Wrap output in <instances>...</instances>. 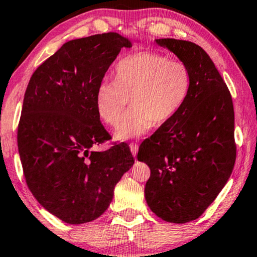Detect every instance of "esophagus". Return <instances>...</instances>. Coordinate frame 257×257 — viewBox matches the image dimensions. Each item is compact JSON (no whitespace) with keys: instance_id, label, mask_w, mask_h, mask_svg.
<instances>
[{"instance_id":"esophagus-1","label":"esophagus","mask_w":257,"mask_h":257,"mask_svg":"<svg viewBox=\"0 0 257 257\" xmlns=\"http://www.w3.org/2000/svg\"><path fill=\"white\" fill-rule=\"evenodd\" d=\"M138 145H137V144H135V143H132V144H130V150H131V153L133 154V157H136L137 156V152H138Z\"/></svg>"}]
</instances>
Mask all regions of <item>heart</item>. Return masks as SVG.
<instances>
[{
    "label": "heart",
    "instance_id": "b5f03b06",
    "mask_svg": "<svg viewBox=\"0 0 257 257\" xmlns=\"http://www.w3.org/2000/svg\"><path fill=\"white\" fill-rule=\"evenodd\" d=\"M192 75L181 61L152 51H140L120 59L114 80H101L96 90L97 113L110 126H117L128 99L126 112L115 132L118 140L139 138L153 124L170 121L188 99Z\"/></svg>",
    "mask_w": 257,
    "mask_h": 257
}]
</instances>
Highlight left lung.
Listing matches in <instances>:
<instances>
[{
    "label": "left lung",
    "mask_w": 257,
    "mask_h": 257,
    "mask_svg": "<svg viewBox=\"0 0 257 257\" xmlns=\"http://www.w3.org/2000/svg\"><path fill=\"white\" fill-rule=\"evenodd\" d=\"M191 70L192 87L184 106L139 147L138 160L151 170L145 199L167 222L198 219L233 172L234 107L229 90L212 59L188 41L160 38Z\"/></svg>",
    "instance_id": "obj_1"
}]
</instances>
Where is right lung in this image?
I'll use <instances>...</instances> for the list:
<instances>
[{
	"mask_svg": "<svg viewBox=\"0 0 257 257\" xmlns=\"http://www.w3.org/2000/svg\"><path fill=\"white\" fill-rule=\"evenodd\" d=\"M131 47L117 33L69 41L27 86L17 131L24 177L42 207L66 223L99 217L135 164L124 143L92 150L111 138L97 113L96 90L121 49Z\"/></svg>",
	"mask_w": 257,
	"mask_h": 257,
	"instance_id": "obj_1",
	"label": "right lung"
}]
</instances>
